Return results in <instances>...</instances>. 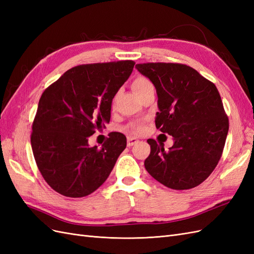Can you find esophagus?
I'll list each match as a JSON object with an SVG mask.
<instances>
[{"instance_id":"esophagus-1","label":"esophagus","mask_w":254,"mask_h":254,"mask_svg":"<svg viewBox=\"0 0 254 254\" xmlns=\"http://www.w3.org/2000/svg\"><path fill=\"white\" fill-rule=\"evenodd\" d=\"M136 143H139V140L137 139H135V137H128L127 139V146H129V147H131V146H133V145H135Z\"/></svg>"}]
</instances>
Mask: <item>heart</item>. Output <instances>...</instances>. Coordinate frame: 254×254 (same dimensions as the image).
I'll return each mask as SVG.
<instances>
[{
  "mask_svg": "<svg viewBox=\"0 0 254 254\" xmlns=\"http://www.w3.org/2000/svg\"><path fill=\"white\" fill-rule=\"evenodd\" d=\"M132 88L135 92V94L140 95L146 90L153 88V84L151 83V81L148 78L144 77V76H137V77L134 78V80L132 81ZM131 129L135 132H141L143 130V126H142V124L136 123V124L131 125Z\"/></svg>",
  "mask_w": 254,
  "mask_h": 254,
  "instance_id": "heart-1",
  "label": "heart"
}]
</instances>
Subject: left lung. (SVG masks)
I'll return each instance as SVG.
<instances>
[{
	"instance_id": "left-lung-1",
	"label": "left lung",
	"mask_w": 254,
	"mask_h": 254,
	"mask_svg": "<svg viewBox=\"0 0 254 254\" xmlns=\"http://www.w3.org/2000/svg\"><path fill=\"white\" fill-rule=\"evenodd\" d=\"M135 67L156 88V127L174 140L168 150L163 143L147 140L146 171L173 190L199 186L216 167L229 130L217 88L186 64L156 63Z\"/></svg>"
}]
</instances>
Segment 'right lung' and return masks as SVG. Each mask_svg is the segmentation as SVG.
Returning a JSON list of instances; mask_svg holds the SVG:
<instances>
[{"instance_id":"add662e5","label":"right lung","mask_w":254,"mask_h":254,"mask_svg":"<svg viewBox=\"0 0 254 254\" xmlns=\"http://www.w3.org/2000/svg\"><path fill=\"white\" fill-rule=\"evenodd\" d=\"M132 60L70 68L43 92L30 143L38 168L57 193L72 198L96 190L126 148V136L114 132L90 147L89 136L110 122L112 99L131 75Z\"/></svg>"}]
</instances>
